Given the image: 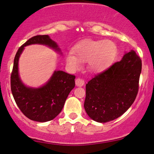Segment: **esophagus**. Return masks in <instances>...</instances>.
<instances>
[{"instance_id": "1", "label": "esophagus", "mask_w": 154, "mask_h": 154, "mask_svg": "<svg viewBox=\"0 0 154 154\" xmlns=\"http://www.w3.org/2000/svg\"><path fill=\"white\" fill-rule=\"evenodd\" d=\"M75 85L77 86H83L84 85V81L81 78H77L76 79H75Z\"/></svg>"}]
</instances>
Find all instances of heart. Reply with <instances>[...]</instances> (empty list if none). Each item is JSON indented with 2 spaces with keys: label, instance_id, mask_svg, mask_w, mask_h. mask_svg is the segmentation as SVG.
Returning a JSON list of instances; mask_svg holds the SVG:
<instances>
[{
  "label": "heart",
  "instance_id": "1",
  "mask_svg": "<svg viewBox=\"0 0 154 154\" xmlns=\"http://www.w3.org/2000/svg\"><path fill=\"white\" fill-rule=\"evenodd\" d=\"M116 45L111 41L81 42L74 48L73 53L66 55V64L73 70L79 69L81 62L88 63L90 70L100 72L106 69L113 62L116 54Z\"/></svg>",
  "mask_w": 154,
  "mask_h": 154
}]
</instances>
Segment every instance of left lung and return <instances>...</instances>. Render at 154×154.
<instances>
[{"mask_svg":"<svg viewBox=\"0 0 154 154\" xmlns=\"http://www.w3.org/2000/svg\"><path fill=\"white\" fill-rule=\"evenodd\" d=\"M142 60L134 50L94 75L85 85L84 108L99 123L113 121L133 104L139 90Z\"/></svg>","mask_w":154,"mask_h":154,"instance_id":"left-lung-1","label":"left lung"}]
</instances>
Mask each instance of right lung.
Listing matches in <instances>:
<instances>
[{"label":"right lung","mask_w":154,"mask_h":154,"mask_svg":"<svg viewBox=\"0 0 154 154\" xmlns=\"http://www.w3.org/2000/svg\"><path fill=\"white\" fill-rule=\"evenodd\" d=\"M42 44L60 52L55 42L48 35H38L29 38L19 48L14 57L10 77L11 91L17 105L25 116L38 122L54 119L62 110L65 101L75 87L74 75L55 71L45 85L38 88H28L21 81L18 73V61L25 46Z\"/></svg>","instance_id":"obj_1"}]
</instances>
